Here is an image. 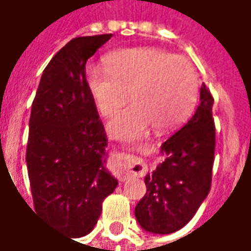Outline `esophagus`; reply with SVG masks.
I'll return each mask as SVG.
<instances>
[{
  "label": "esophagus",
  "instance_id": "1",
  "mask_svg": "<svg viewBox=\"0 0 251 251\" xmlns=\"http://www.w3.org/2000/svg\"><path fill=\"white\" fill-rule=\"evenodd\" d=\"M115 172L118 176L125 180L131 176H142L147 174V165L145 163L137 157H129L126 160H120L114 164Z\"/></svg>",
  "mask_w": 251,
  "mask_h": 251
}]
</instances>
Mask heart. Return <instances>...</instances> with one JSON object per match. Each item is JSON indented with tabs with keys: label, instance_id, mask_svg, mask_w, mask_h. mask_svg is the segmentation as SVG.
I'll return each mask as SVG.
<instances>
[{
	"label": "heart",
	"instance_id": "1",
	"mask_svg": "<svg viewBox=\"0 0 251 251\" xmlns=\"http://www.w3.org/2000/svg\"><path fill=\"white\" fill-rule=\"evenodd\" d=\"M106 66L90 64L86 84L97 109L110 121V134L121 140L144 136L152 126L168 131L183 124L199 93L198 72L188 59L158 48H129L106 57Z\"/></svg>",
	"mask_w": 251,
	"mask_h": 251
}]
</instances>
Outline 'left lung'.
<instances>
[{"instance_id": "8db88e82", "label": "left lung", "mask_w": 251, "mask_h": 251, "mask_svg": "<svg viewBox=\"0 0 251 251\" xmlns=\"http://www.w3.org/2000/svg\"><path fill=\"white\" fill-rule=\"evenodd\" d=\"M212 104L214 98L203 83L195 114L163 144L165 160L145 176L147 194L134 210L144 230L153 234L177 231L207 198L215 154Z\"/></svg>"}]
</instances>
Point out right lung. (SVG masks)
Listing matches in <instances>:
<instances>
[{
  "label": "right lung",
  "instance_id": "obj_1",
  "mask_svg": "<svg viewBox=\"0 0 251 251\" xmlns=\"http://www.w3.org/2000/svg\"><path fill=\"white\" fill-rule=\"evenodd\" d=\"M111 33L75 37L43 71L32 103L26 167L35 211L80 238L118 181L104 168L107 136L86 84V63Z\"/></svg>",
  "mask_w": 251,
  "mask_h": 251
}]
</instances>
